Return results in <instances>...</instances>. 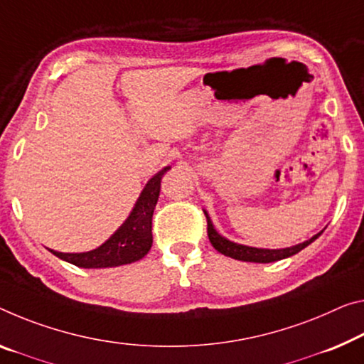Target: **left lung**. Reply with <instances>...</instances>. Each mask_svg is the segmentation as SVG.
Wrapping results in <instances>:
<instances>
[{
    "mask_svg": "<svg viewBox=\"0 0 364 364\" xmlns=\"http://www.w3.org/2000/svg\"><path fill=\"white\" fill-rule=\"evenodd\" d=\"M206 216V223H208V237L210 242L213 247L221 252L223 255L231 257V259L236 260H242V262H255V264H270V262H277L282 259H287V257H291L294 254H298L299 250H303L307 247L311 242L321 236V232H317L316 236H312L309 240H304L298 245H293V247H287V249H257V247H249V245H242V244H236L232 240H228L226 237H223L221 234H218V231L211 223L208 213L205 211Z\"/></svg>",
    "mask_w": 364,
    "mask_h": 364,
    "instance_id": "8db88e82",
    "label": "left lung"
}]
</instances>
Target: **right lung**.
<instances>
[{
    "mask_svg": "<svg viewBox=\"0 0 364 364\" xmlns=\"http://www.w3.org/2000/svg\"><path fill=\"white\" fill-rule=\"evenodd\" d=\"M167 166L153 176L144 186L141 195L133 206L130 216L127 218L112 236L97 249L81 254H65L48 249L58 259L81 268H107L127 265L143 259L153 245V213L161 192V178L169 171Z\"/></svg>",
    "mask_w": 364,
    "mask_h": 364,
    "instance_id": "obj_1",
    "label": "right lung"
}]
</instances>
